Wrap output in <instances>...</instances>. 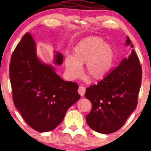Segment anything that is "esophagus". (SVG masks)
Wrapping results in <instances>:
<instances>
[{"label": "esophagus", "instance_id": "34e87169", "mask_svg": "<svg viewBox=\"0 0 151 151\" xmlns=\"http://www.w3.org/2000/svg\"><path fill=\"white\" fill-rule=\"evenodd\" d=\"M85 91H86V89H85V87H84V86H80L79 87V89H78V93H79V95H80L81 96H84Z\"/></svg>", "mask_w": 151, "mask_h": 151}]
</instances>
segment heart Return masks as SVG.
Instances as JSON below:
<instances>
[{
	"mask_svg": "<svg viewBox=\"0 0 151 151\" xmlns=\"http://www.w3.org/2000/svg\"><path fill=\"white\" fill-rule=\"evenodd\" d=\"M114 50L101 38L89 37L78 42L73 56L66 55L65 68L69 77L75 79L81 72V65L86 64L85 73L95 80L104 77L111 68Z\"/></svg>",
	"mask_w": 151,
	"mask_h": 151,
	"instance_id": "heart-1",
	"label": "heart"
}]
</instances>
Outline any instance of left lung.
<instances>
[{
	"instance_id": "8db88e82",
	"label": "left lung",
	"mask_w": 151,
	"mask_h": 151,
	"mask_svg": "<svg viewBox=\"0 0 151 151\" xmlns=\"http://www.w3.org/2000/svg\"><path fill=\"white\" fill-rule=\"evenodd\" d=\"M126 45L133 47L129 37ZM141 78V66L132 50L101 81L86 89L84 96L92 104L86 116L89 127L104 134L120 129L136 108Z\"/></svg>"
}]
</instances>
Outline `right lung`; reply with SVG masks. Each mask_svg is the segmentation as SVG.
Segmentation results:
<instances>
[{"mask_svg":"<svg viewBox=\"0 0 151 151\" xmlns=\"http://www.w3.org/2000/svg\"><path fill=\"white\" fill-rule=\"evenodd\" d=\"M62 62L63 55L55 52L54 64L61 65ZM9 70L15 108L38 132L55 129L68 109L80 98L77 83L64 81L52 65L39 60L35 42L28 32L13 52Z\"/></svg>","mask_w":151,"mask_h":151,"instance_id":"right-lung-1","label":"right lung"}]
</instances>
